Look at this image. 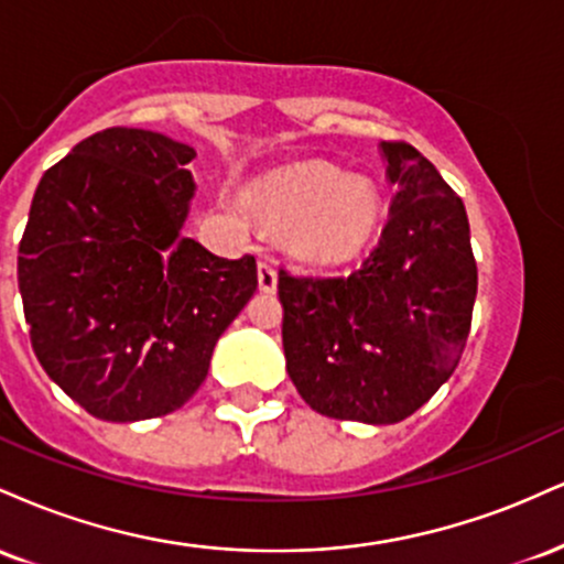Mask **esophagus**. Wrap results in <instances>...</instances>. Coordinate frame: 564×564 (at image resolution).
I'll return each mask as SVG.
<instances>
[{
    "label": "esophagus",
    "instance_id": "obj_1",
    "mask_svg": "<svg viewBox=\"0 0 564 564\" xmlns=\"http://www.w3.org/2000/svg\"><path fill=\"white\" fill-rule=\"evenodd\" d=\"M257 281H260V289L262 291H275V286H278V273H275V268L270 262H260L257 264Z\"/></svg>",
    "mask_w": 564,
    "mask_h": 564
}]
</instances>
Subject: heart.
Listing matches in <instances>:
<instances>
[{"instance_id":"heart-1","label":"heart","mask_w":564,"mask_h":564,"mask_svg":"<svg viewBox=\"0 0 564 564\" xmlns=\"http://www.w3.org/2000/svg\"><path fill=\"white\" fill-rule=\"evenodd\" d=\"M251 204L270 228L286 232L296 257L318 264L360 254L381 223L377 185L323 164L264 180L251 191Z\"/></svg>"}]
</instances>
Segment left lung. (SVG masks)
<instances>
[{"label":"left lung","instance_id":"obj_1","mask_svg":"<svg viewBox=\"0 0 564 564\" xmlns=\"http://www.w3.org/2000/svg\"><path fill=\"white\" fill-rule=\"evenodd\" d=\"M381 156L392 215L364 264L278 273L289 377L313 411L341 422L419 411L456 371L477 296L464 200L408 142H381Z\"/></svg>","mask_w":564,"mask_h":564}]
</instances>
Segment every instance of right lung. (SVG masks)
<instances>
[{
  "label": "right lung",
  "mask_w": 564,
  "mask_h": 564,
  "mask_svg": "<svg viewBox=\"0 0 564 564\" xmlns=\"http://www.w3.org/2000/svg\"><path fill=\"white\" fill-rule=\"evenodd\" d=\"M196 151L148 129L82 140L39 180L18 254L31 347L102 422L177 411L257 291L251 254H212L183 225Z\"/></svg>",
  "instance_id": "obj_1"
}]
</instances>
